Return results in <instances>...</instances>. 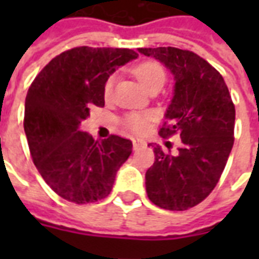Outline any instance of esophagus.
Returning <instances> with one entry per match:
<instances>
[{
    "label": "esophagus",
    "mask_w": 259,
    "mask_h": 259,
    "mask_svg": "<svg viewBox=\"0 0 259 259\" xmlns=\"http://www.w3.org/2000/svg\"><path fill=\"white\" fill-rule=\"evenodd\" d=\"M146 148V142L142 141V140H133V149L134 150H140Z\"/></svg>",
    "instance_id": "obj_1"
}]
</instances>
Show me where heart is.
<instances>
[{"mask_svg": "<svg viewBox=\"0 0 259 259\" xmlns=\"http://www.w3.org/2000/svg\"><path fill=\"white\" fill-rule=\"evenodd\" d=\"M133 74L146 91H150L153 89H162L166 80L165 71L156 62H144L138 64L133 70ZM114 82H115L114 75L109 76L106 80L105 87H103L106 99L111 97ZM152 118H153L152 113H129L122 119V123L126 129L133 133H142L148 129V125Z\"/></svg>", "mask_w": 259, "mask_h": 259, "instance_id": "obj_1", "label": "heart"}]
</instances>
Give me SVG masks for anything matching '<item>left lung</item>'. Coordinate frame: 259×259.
Returning <instances> with one entry per match:
<instances>
[{
	"instance_id": "left-lung-1",
	"label": "left lung",
	"mask_w": 259,
	"mask_h": 259,
	"mask_svg": "<svg viewBox=\"0 0 259 259\" xmlns=\"http://www.w3.org/2000/svg\"><path fill=\"white\" fill-rule=\"evenodd\" d=\"M138 52L172 72L173 98L160 136L181 138L176 156L150 144L154 164L146 170V193L160 208L184 211L204 200L221 179L234 145L235 107L223 76L199 55L173 47Z\"/></svg>"
}]
</instances>
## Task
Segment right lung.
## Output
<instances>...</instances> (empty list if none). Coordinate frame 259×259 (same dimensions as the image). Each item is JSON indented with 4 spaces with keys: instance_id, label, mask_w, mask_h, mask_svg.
Wrapping results in <instances>:
<instances>
[{
    "instance_id": "1",
    "label": "right lung",
    "mask_w": 259,
    "mask_h": 259,
    "mask_svg": "<svg viewBox=\"0 0 259 259\" xmlns=\"http://www.w3.org/2000/svg\"><path fill=\"white\" fill-rule=\"evenodd\" d=\"M138 54L127 48L78 47L58 55L34 78L25 98L24 130L30 156L59 196L86 204L109 196L130 140L95 141L79 129L94 106H105L110 75Z\"/></svg>"
}]
</instances>
